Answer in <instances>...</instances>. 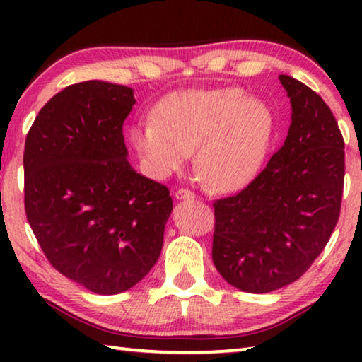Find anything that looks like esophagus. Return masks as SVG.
<instances>
[{
  "mask_svg": "<svg viewBox=\"0 0 362 362\" xmlns=\"http://www.w3.org/2000/svg\"><path fill=\"white\" fill-rule=\"evenodd\" d=\"M194 196L196 194L192 192V189H188V188H179L175 192V198L177 199H193Z\"/></svg>",
  "mask_w": 362,
  "mask_h": 362,
  "instance_id": "34e87169",
  "label": "esophagus"
}]
</instances>
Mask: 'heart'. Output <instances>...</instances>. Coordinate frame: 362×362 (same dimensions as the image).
Listing matches in <instances>:
<instances>
[{
	"instance_id": "1",
	"label": "heart",
	"mask_w": 362,
	"mask_h": 362,
	"mask_svg": "<svg viewBox=\"0 0 362 362\" xmlns=\"http://www.w3.org/2000/svg\"><path fill=\"white\" fill-rule=\"evenodd\" d=\"M151 116L129 131L146 173L166 179L196 148V170L218 192L240 188L252 179L273 132L268 108L230 88L175 93L159 102Z\"/></svg>"
}]
</instances>
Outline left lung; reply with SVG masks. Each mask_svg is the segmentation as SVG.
I'll list each match as a JSON object with an SVG mask.
<instances>
[{
	"instance_id": "obj_1",
	"label": "left lung",
	"mask_w": 362,
	"mask_h": 362,
	"mask_svg": "<svg viewBox=\"0 0 362 362\" xmlns=\"http://www.w3.org/2000/svg\"><path fill=\"white\" fill-rule=\"evenodd\" d=\"M292 122L284 144L236 194L214 201L212 262L226 283L265 293L303 276L339 222L345 142L332 110L287 75Z\"/></svg>"
}]
</instances>
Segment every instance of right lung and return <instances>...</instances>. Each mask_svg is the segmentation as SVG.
<instances>
[{
  "label": "right lung",
  "instance_id": "obj_1",
  "mask_svg": "<svg viewBox=\"0 0 362 362\" xmlns=\"http://www.w3.org/2000/svg\"><path fill=\"white\" fill-rule=\"evenodd\" d=\"M132 89L66 86L40 110L25 139L27 220L49 263L102 296L146 276L173 211L169 188L127 161L122 124Z\"/></svg>",
  "mask_w": 362,
  "mask_h": 362
}]
</instances>
